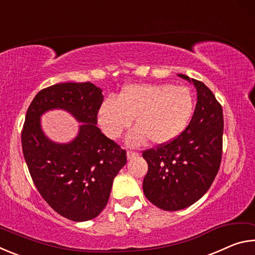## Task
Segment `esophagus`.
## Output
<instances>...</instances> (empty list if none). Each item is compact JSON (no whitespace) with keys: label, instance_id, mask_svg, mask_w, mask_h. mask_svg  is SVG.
I'll return each instance as SVG.
<instances>
[{"label":"esophagus","instance_id":"esophagus-1","mask_svg":"<svg viewBox=\"0 0 255 255\" xmlns=\"http://www.w3.org/2000/svg\"><path fill=\"white\" fill-rule=\"evenodd\" d=\"M138 156V153L137 152H131V150H128L127 152V158L128 159H132Z\"/></svg>","mask_w":255,"mask_h":255}]
</instances>
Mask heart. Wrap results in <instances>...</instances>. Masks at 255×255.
<instances>
[{"mask_svg": "<svg viewBox=\"0 0 255 255\" xmlns=\"http://www.w3.org/2000/svg\"><path fill=\"white\" fill-rule=\"evenodd\" d=\"M193 97L185 86L171 84H128L117 99H107L98 111L103 132L116 139L130 127L126 138L129 146L167 144L179 137L193 114Z\"/></svg>", "mask_w": 255, "mask_h": 255, "instance_id": "1", "label": "heart"}]
</instances>
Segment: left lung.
Wrapping results in <instances>:
<instances>
[{"instance_id": "1", "label": "left lung", "mask_w": 255, "mask_h": 255, "mask_svg": "<svg viewBox=\"0 0 255 255\" xmlns=\"http://www.w3.org/2000/svg\"><path fill=\"white\" fill-rule=\"evenodd\" d=\"M178 75L197 90L192 118L175 139L143 153L148 164L144 195L166 211L187 208L208 191L218 173L223 153L222 106L202 82Z\"/></svg>"}]
</instances>
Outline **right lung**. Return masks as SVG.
Here are the masks:
<instances>
[{"label": "right lung", "mask_w": 255, "mask_h": 255, "mask_svg": "<svg viewBox=\"0 0 255 255\" xmlns=\"http://www.w3.org/2000/svg\"><path fill=\"white\" fill-rule=\"evenodd\" d=\"M102 101V90L90 82L51 85L33 98L21 132L34 185L56 213L73 222L90 221L105 209L115 176L127 163L126 150L97 127ZM55 109L82 123L68 143L53 142L41 128V116Z\"/></svg>", "instance_id": "1"}]
</instances>
